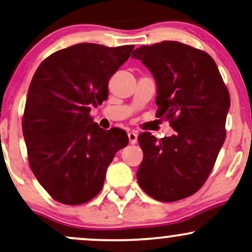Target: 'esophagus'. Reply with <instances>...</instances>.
I'll use <instances>...</instances> for the list:
<instances>
[{
	"label": "esophagus",
	"mask_w": 252,
	"mask_h": 252,
	"mask_svg": "<svg viewBox=\"0 0 252 252\" xmlns=\"http://www.w3.org/2000/svg\"><path fill=\"white\" fill-rule=\"evenodd\" d=\"M128 137H129V142L131 144H135V143H137V137H138V135H137V132L136 131H130L129 134H128Z\"/></svg>",
	"instance_id": "obj_1"
}]
</instances>
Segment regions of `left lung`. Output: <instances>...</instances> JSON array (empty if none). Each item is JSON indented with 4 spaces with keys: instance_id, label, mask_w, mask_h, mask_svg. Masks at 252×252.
Here are the masks:
<instances>
[{
    "instance_id": "left-lung-1",
    "label": "left lung",
    "mask_w": 252,
    "mask_h": 252,
    "mask_svg": "<svg viewBox=\"0 0 252 252\" xmlns=\"http://www.w3.org/2000/svg\"><path fill=\"white\" fill-rule=\"evenodd\" d=\"M132 57L156 80V117L176 130L159 141L150 132L138 136V184L157 201H180L198 191L213 170L225 141L229 90L213 57L181 42L142 45Z\"/></svg>"
}]
</instances>
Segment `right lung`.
<instances>
[{"label":"right lung","instance_id":"right-lung-1","mask_svg":"<svg viewBox=\"0 0 252 252\" xmlns=\"http://www.w3.org/2000/svg\"><path fill=\"white\" fill-rule=\"evenodd\" d=\"M135 45L80 43L48 56L32 76L22 118L28 160L45 191L66 205L102 190L115 154L128 144L126 131L103 130L92 107L108 97V82Z\"/></svg>","mask_w":252,"mask_h":252}]
</instances>
